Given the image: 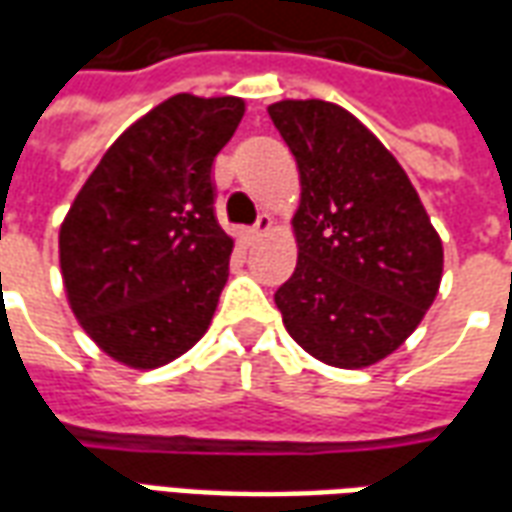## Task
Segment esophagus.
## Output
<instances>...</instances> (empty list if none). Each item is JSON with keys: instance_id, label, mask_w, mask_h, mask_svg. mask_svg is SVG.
<instances>
[{"instance_id": "34e87169", "label": "esophagus", "mask_w": 512, "mask_h": 512, "mask_svg": "<svg viewBox=\"0 0 512 512\" xmlns=\"http://www.w3.org/2000/svg\"><path fill=\"white\" fill-rule=\"evenodd\" d=\"M274 230V216H268V213H263L260 219H257L252 227H246L244 235L249 238V241H257V238H263L266 233H271Z\"/></svg>"}]
</instances>
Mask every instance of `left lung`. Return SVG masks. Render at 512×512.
Returning <instances> with one entry per match:
<instances>
[{"label":"left lung","mask_w":512,"mask_h":512,"mask_svg":"<svg viewBox=\"0 0 512 512\" xmlns=\"http://www.w3.org/2000/svg\"><path fill=\"white\" fill-rule=\"evenodd\" d=\"M268 117L299 167V260L274 293L318 362L362 370L395 354L439 293L444 246L406 169L348 109L277 101Z\"/></svg>","instance_id":"left-lung-1"}]
</instances>
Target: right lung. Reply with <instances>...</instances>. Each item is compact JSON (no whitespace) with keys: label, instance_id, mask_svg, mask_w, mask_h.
<instances>
[{"label":"right lung","instance_id":"add662e5","mask_svg":"<svg viewBox=\"0 0 512 512\" xmlns=\"http://www.w3.org/2000/svg\"><path fill=\"white\" fill-rule=\"evenodd\" d=\"M244 98L178 93L117 136L60 224L71 312L109 359L169 365L208 332L235 241L213 216V158Z\"/></svg>","mask_w":512,"mask_h":512}]
</instances>
